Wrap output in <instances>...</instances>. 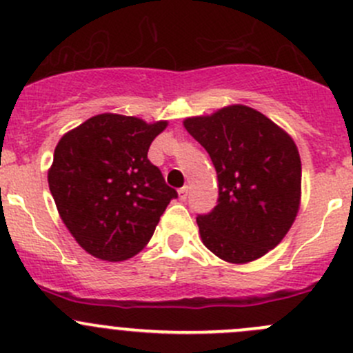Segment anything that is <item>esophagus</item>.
<instances>
[{"instance_id": "34e87169", "label": "esophagus", "mask_w": 353, "mask_h": 353, "mask_svg": "<svg viewBox=\"0 0 353 353\" xmlns=\"http://www.w3.org/2000/svg\"><path fill=\"white\" fill-rule=\"evenodd\" d=\"M187 194H188V187L185 185V187H181L180 190H178V197H180V201H185V199H187Z\"/></svg>"}]
</instances>
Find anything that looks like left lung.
I'll list each match as a JSON object with an SVG mask.
<instances>
[{"label":"left lung","mask_w":353,"mask_h":353,"mask_svg":"<svg viewBox=\"0 0 353 353\" xmlns=\"http://www.w3.org/2000/svg\"><path fill=\"white\" fill-rule=\"evenodd\" d=\"M218 175V204L197 214L204 245L243 264L283 240L299 212L302 165L295 142L259 111L233 104L183 121Z\"/></svg>","instance_id":"left-lung-1"}]
</instances>
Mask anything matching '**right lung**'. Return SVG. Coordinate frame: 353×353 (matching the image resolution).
<instances>
[{"mask_svg": "<svg viewBox=\"0 0 353 353\" xmlns=\"http://www.w3.org/2000/svg\"><path fill=\"white\" fill-rule=\"evenodd\" d=\"M166 125L103 113L59 139L50 190L65 226L90 256L114 263L141 252L178 197L148 159Z\"/></svg>", "mask_w": 353, "mask_h": 353, "instance_id": "obj_1", "label": "right lung"}]
</instances>
